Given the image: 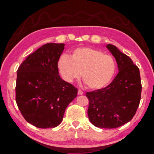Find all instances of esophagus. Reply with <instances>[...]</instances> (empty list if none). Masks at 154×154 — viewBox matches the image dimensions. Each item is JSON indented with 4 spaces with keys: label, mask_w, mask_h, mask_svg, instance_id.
<instances>
[{
    "label": "esophagus",
    "mask_w": 154,
    "mask_h": 154,
    "mask_svg": "<svg viewBox=\"0 0 154 154\" xmlns=\"http://www.w3.org/2000/svg\"><path fill=\"white\" fill-rule=\"evenodd\" d=\"M83 92L81 91V89H79L78 90V95H83Z\"/></svg>",
    "instance_id": "esophagus-1"
}]
</instances>
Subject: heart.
<instances>
[{
	"label": "heart",
	"instance_id": "heart-1",
	"mask_svg": "<svg viewBox=\"0 0 154 154\" xmlns=\"http://www.w3.org/2000/svg\"><path fill=\"white\" fill-rule=\"evenodd\" d=\"M59 73L67 82L79 79L89 89L97 90L107 86L115 74L116 65L112 56L91 47H79L72 51L71 57L62 55L57 62Z\"/></svg>",
	"mask_w": 154,
	"mask_h": 154
}]
</instances>
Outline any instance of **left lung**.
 I'll list each match as a JSON object with an SVG mask.
<instances>
[{
  "mask_svg": "<svg viewBox=\"0 0 154 154\" xmlns=\"http://www.w3.org/2000/svg\"><path fill=\"white\" fill-rule=\"evenodd\" d=\"M106 48L116 60L119 73L105 88L87 92L89 121L96 127L116 128L129 122L139 106L141 83L140 69L115 45Z\"/></svg>",
  "mask_w": 154,
  "mask_h": 154,
  "instance_id": "left-lung-1",
  "label": "left lung"
}]
</instances>
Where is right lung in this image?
Segmentation results:
<instances>
[{"instance_id":"add662e5","label":"right lung","mask_w":154,"mask_h":154,"mask_svg":"<svg viewBox=\"0 0 154 154\" xmlns=\"http://www.w3.org/2000/svg\"><path fill=\"white\" fill-rule=\"evenodd\" d=\"M64 43H47L26 57L17 70L16 101L27 122L38 128H55L77 89L63 81L57 62Z\"/></svg>"}]
</instances>
